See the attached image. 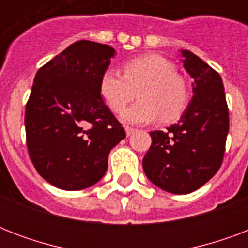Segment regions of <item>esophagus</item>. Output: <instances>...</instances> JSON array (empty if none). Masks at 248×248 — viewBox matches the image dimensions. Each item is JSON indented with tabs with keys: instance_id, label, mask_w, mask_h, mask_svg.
Instances as JSON below:
<instances>
[{
	"instance_id": "34e87169",
	"label": "esophagus",
	"mask_w": 248,
	"mask_h": 248,
	"mask_svg": "<svg viewBox=\"0 0 248 248\" xmlns=\"http://www.w3.org/2000/svg\"><path fill=\"white\" fill-rule=\"evenodd\" d=\"M124 131H126V135L130 136V135H132L134 132H135V130H134L132 127H124Z\"/></svg>"
}]
</instances>
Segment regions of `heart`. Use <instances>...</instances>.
I'll return each mask as SVG.
<instances>
[{"mask_svg":"<svg viewBox=\"0 0 248 248\" xmlns=\"http://www.w3.org/2000/svg\"><path fill=\"white\" fill-rule=\"evenodd\" d=\"M99 91L113 112H121L136 96L140 100L122 113L127 124H151L177 120L186 108L188 86L175 65L161 55L147 54L128 60L124 75L114 68L103 72Z\"/></svg>","mask_w":248,"mask_h":248,"instance_id":"obj_1","label":"heart"}]
</instances>
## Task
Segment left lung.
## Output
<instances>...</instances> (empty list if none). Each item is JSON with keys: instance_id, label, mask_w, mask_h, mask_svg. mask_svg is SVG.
Listing matches in <instances>:
<instances>
[{"instance_id": "obj_1", "label": "left lung", "mask_w": 248, "mask_h": 248, "mask_svg": "<svg viewBox=\"0 0 248 248\" xmlns=\"http://www.w3.org/2000/svg\"><path fill=\"white\" fill-rule=\"evenodd\" d=\"M181 63L193 78V97L177 124L152 131V145L143 158L147 177L173 194H188L211 179L223 162L229 113L223 79L189 50Z\"/></svg>"}]
</instances>
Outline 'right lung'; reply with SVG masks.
<instances>
[{
  "label": "right lung",
  "instance_id": "right-lung-1",
  "mask_svg": "<svg viewBox=\"0 0 248 248\" xmlns=\"http://www.w3.org/2000/svg\"><path fill=\"white\" fill-rule=\"evenodd\" d=\"M114 55L109 45L77 41L36 73L25 107L27 147L37 172L56 188L96 184L109 152L126 138L99 91Z\"/></svg>",
  "mask_w": 248,
  "mask_h": 248
}]
</instances>
